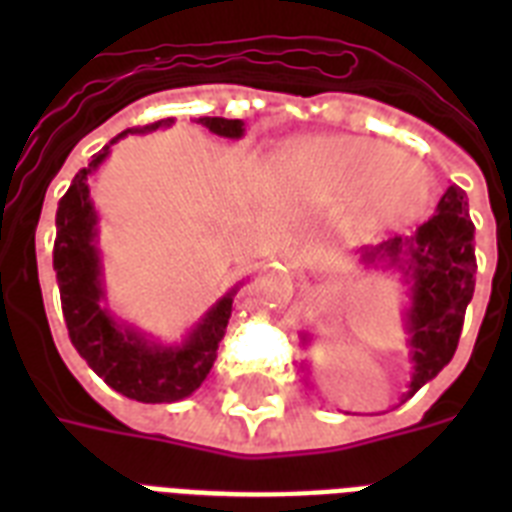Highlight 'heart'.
Wrapping results in <instances>:
<instances>
[{
    "label": "heart",
    "instance_id": "heart-1",
    "mask_svg": "<svg viewBox=\"0 0 512 512\" xmlns=\"http://www.w3.org/2000/svg\"><path fill=\"white\" fill-rule=\"evenodd\" d=\"M289 167L327 196H364L380 215L409 217L425 209L433 180L390 143L372 138L300 140L287 151Z\"/></svg>",
    "mask_w": 512,
    "mask_h": 512
}]
</instances>
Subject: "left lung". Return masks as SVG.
Instances as JSON below:
<instances>
[{
	"mask_svg": "<svg viewBox=\"0 0 512 512\" xmlns=\"http://www.w3.org/2000/svg\"><path fill=\"white\" fill-rule=\"evenodd\" d=\"M473 233L468 193L460 185H449L436 215L412 236H393L377 247L361 249V263L396 268L409 289L404 327L414 374L404 401L433 380L457 350L465 308L476 289Z\"/></svg>",
	"mask_w": 512,
	"mask_h": 512,
	"instance_id": "obj_1",
	"label": "left lung"
}]
</instances>
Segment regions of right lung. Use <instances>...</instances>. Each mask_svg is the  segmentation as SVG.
Returning <instances> with one entry per match:
<instances>
[{"label":"right lung","instance_id":"add662e5","mask_svg":"<svg viewBox=\"0 0 512 512\" xmlns=\"http://www.w3.org/2000/svg\"><path fill=\"white\" fill-rule=\"evenodd\" d=\"M172 119L132 127L127 132H154L159 127H170ZM196 124L207 127L220 138H241L244 122L241 119H223V116H201ZM114 138L103 151L92 156V162L68 185L66 196L58 201L55 212V249H52V268L58 276L60 305L66 319L68 337L79 350V356L92 366V372L106 380V385L127 398L143 404H170L191 396L209 374L217 358V345L223 340L236 289H231L223 300H217L204 319L196 324L183 345L167 348L159 342H148L146 337L130 327H122L108 313L100 300L103 279H100V252L95 247L98 236V212L92 207L87 177L98 170L108 156Z\"/></svg>","mask_w":512,"mask_h":512}]
</instances>
